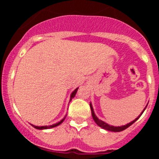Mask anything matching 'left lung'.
<instances>
[{
  "mask_svg": "<svg viewBox=\"0 0 159 159\" xmlns=\"http://www.w3.org/2000/svg\"><path fill=\"white\" fill-rule=\"evenodd\" d=\"M147 107H146L145 108H144V110L142 111V113L140 114V116H138L137 118H136L134 120H133V121L131 122V123H129L128 124L125 125V126H122V127H114V126H111V125L107 124V123H104L103 121H102V120H100V119H99L98 118L96 117V116L95 115V113H94V111H93V107H92V104L90 103V107H91V111H92V118H93V119L95 120V122L96 123V124L98 125V126H99L100 127H102V128L105 129V130H110V131H115V132H119V131H122V130H125V129H127V127H129L130 126V125H132L133 123H134L135 121H137L138 119H139L140 116H142V114L143 113V111H145V109L147 108Z\"/></svg>",
  "mask_w": 159,
  "mask_h": 159,
  "instance_id": "8db88e82",
  "label": "left lung"
}]
</instances>
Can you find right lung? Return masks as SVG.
Returning <instances> with one entry per match:
<instances>
[{
    "instance_id": "right-lung-1",
    "label": "right lung",
    "mask_w": 159,
    "mask_h": 159,
    "mask_svg": "<svg viewBox=\"0 0 159 159\" xmlns=\"http://www.w3.org/2000/svg\"><path fill=\"white\" fill-rule=\"evenodd\" d=\"M77 90H78V88H76V89H75V91L72 92V93H71V99H70V100H71V99L75 97V94H76V92H77ZM64 119H62L61 121L59 122V123H56V124H53V125H52V126H48H48H43V127H37V126H34V125H32V126L33 127H35V128L39 129V130H43V129H48V128H52V127H57V126H59L60 123H62L63 121H64Z\"/></svg>"
}]
</instances>
